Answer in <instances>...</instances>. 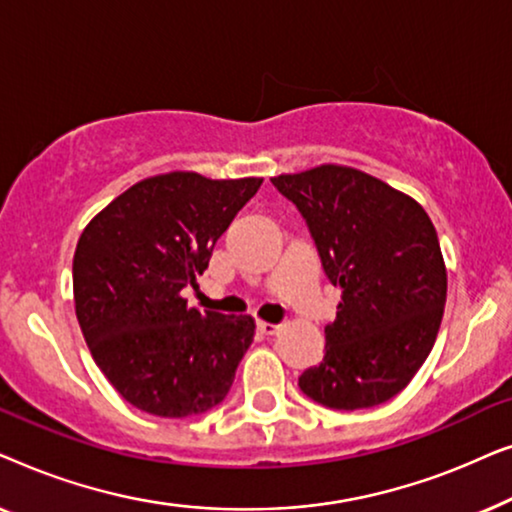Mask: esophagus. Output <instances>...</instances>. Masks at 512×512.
Masks as SVG:
<instances>
[{
	"mask_svg": "<svg viewBox=\"0 0 512 512\" xmlns=\"http://www.w3.org/2000/svg\"><path fill=\"white\" fill-rule=\"evenodd\" d=\"M256 328H258V331H261L263 335H275V333L279 331L277 324H268V321H258Z\"/></svg>",
	"mask_w": 512,
	"mask_h": 512,
	"instance_id": "esophagus-1",
	"label": "esophagus"
}]
</instances>
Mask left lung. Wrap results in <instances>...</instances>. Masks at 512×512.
Returning <instances> with one entry per match:
<instances>
[{
	"mask_svg": "<svg viewBox=\"0 0 512 512\" xmlns=\"http://www.w3.org/2000/svg\"><path fill=\"white\" fill-rule=\"evenodd\" d=\"M272 186L296 205L342 289L324 361L298 377L300 391L331 410L387 403L422 368L443 319L447 272L429 214L352 167L282 174Z\"/></svg>",
	"mask_w": 512,
	"mask_h": 512,
	"instance_id": "obj_1",
	"label": "left lung"
}]
</instances>
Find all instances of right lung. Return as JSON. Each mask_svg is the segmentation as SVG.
Returning a JSON list of instances; mask_svg holds the SVG:
<instances>
[{
	"mask_svg": "<svg viewBox=\"0 0 512 512\" xmlns=\"http://www.w3.org/2000/svg\"><path fill=\"white\" fill-rule=\"evenodd\" d=\"M263 179L195 172L144 179L88 223L74 254V303L104 377L156 417H191L228 396L254 319L181 298Z\"/></svg>",
	"mask_w": 512,
	"mask_h": 512,
	"instance_id": "right-lung-1",
	"label": "right lung"
}]
</instances>
